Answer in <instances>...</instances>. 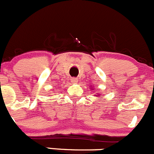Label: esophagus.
<instances>
[{
	"mask_svg": "<svg viewBox=\"0 0 154 154\" xmlns=\"http://www.w3.org/2000/svg\"><path fill=\"white\" fill-rule=\"evenodd\" d=\"M77 82H78V80H77V78H72V79H71V83H74V84H76V83H77Z\"/></svg>",
	"mask_w": 154,
	"mask_h": 154,
	"instance_id": "obj_1",
	"label": "esophagus"
}]
</instances>
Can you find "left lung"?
<instances>
[{"label":"left lung","instance_id":"1","mask_svg":"<svg viewBox=\"0 0 154 154\" xmlns=\"http://www.w3.org/2000/svg\"><path fill=\"white\" fill-rule=\"evenodd\" d=\"M91 89L93 90V88H91ZM95 96H96V97H97V96H100V93H97V94H95Z\"/></svg>","mask_w":154,"mask_h":154}]
</instances>
